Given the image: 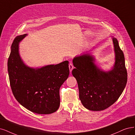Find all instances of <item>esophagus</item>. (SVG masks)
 <instances>
[{
  "mask_svg": "<svg viewBox=\"0 0 135 135\" xmlns=\"http://www.w3.org/2000/svg\"><path fill=\"white\" fill-rule=\"evenodd\" d=\"M73 68H74V66H73V64L72 63H69V71H70V72H72Z\"/></svg>",
  "mask_w": 135,
  "mask_h": 135,
  "instance_id": "34e87169",
  "label": "esophagus"
}]
</instances>
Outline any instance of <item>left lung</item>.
<instances>
[{
    "mask_svg": "<svg viewBox=\"0 0 135 135\" xmlns=\"http://www.w3.org/2000/svg\"><path fill=\"white\" fill-rule=\"evenodd\" d=\"M115 52V64L111 71H101L94 64L88 54L76 57L73 60L72 73L76 78L79 97L83 105L91 111L104 110L115 102L126 85L127 73L124 54L117 39L113 38Z\"/></svg>",
    "mask_w": 135,
    "mask_h": 135,
    "instance_id": "1",
    "label": "left lung"
}]
</instances>
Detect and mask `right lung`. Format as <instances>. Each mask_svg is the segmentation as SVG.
Wrapping results in <instances>:
<instances>
[{"label":"right lung","mask_w":135,"mask_h":135,"mask_svg":"<svg viewBox=\"0 0 135 135\" xmlns=\"http://www.w3.org/2000/svg\"><path fill=\"white\" fill-rule=\"evenodd\" d=\"M17 36L12 43L8 71L13 94L28 110L38 114L56 112L60 105L59 88L68 77V61L34 69L20 57L19 43L26 36Z\"/></svg>","instance_id":"1"}]
</instances>
